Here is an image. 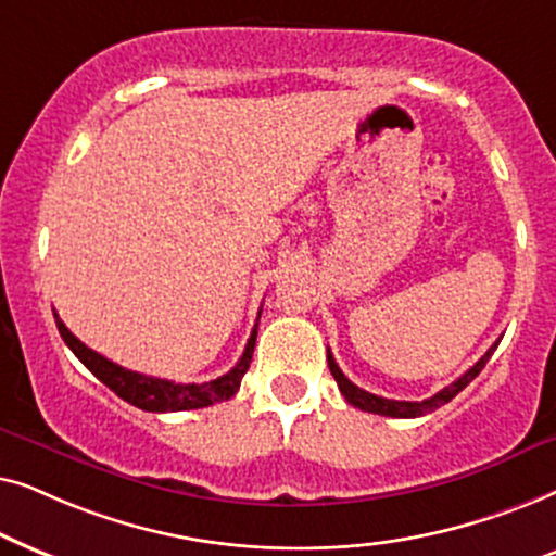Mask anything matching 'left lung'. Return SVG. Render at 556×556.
<instances>
[{"mask_svg":"<svg viewBox=\"0 0 556 556\" xmlns=\"http://www.w3.org/2000/svg\"><path fill=\"white\" fill-rule=\"evenodd\" d=\"M495 348H498V340H495V343H493L491 348H488L483 358H480L478 364L472 366V368H468V371H465V374L460 376V379L453 381V383H450V387H445L442 391H438V394H434V396L425 399V402H396V399H383V396L368 394V391H364V389L355 387L353 381H348V376H345L343 371H340L338 364H336V358H332V353H330V351H328V366H330L332 379L338 381L340 394L345 396V402H348V404L358 406V409H364V412L381 414V417L412 419V417H425V414L434 412V409H440L442 404H447L450 399H455L457 394H460V391H463L465 387H468V383H470L472 379H476V376H478L480 371H483L485 364H488V358H491Z\"/></svg>","mask_w":556,"mask_h":556,"instance_id":"1","label":"left lung"}]
</instances>
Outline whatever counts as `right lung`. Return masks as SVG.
Instances as JSON below:
<instances>
[{"mask_svg": "<svg viewBox=\"0 0 556 556\" xmlns=\"http://www.w3.org/2000/svg\"><path fill=\"white\" fill-rule=\"evenodd\" d=\"M55 325L58 330H61V338L65 340V345L76 353V358L96 376V379L106 383V387L114 391L116 396H122L124 402L135 404L137 409H144V412L203 409V406L226 402V399H231L236 391H239L241 379L243 374L249 371L251 355H254V345H256V325H254V330H251V338L247 343V351H243L239 364H236L231 371L205 383H175L167 379H154V376L129 371V368L103 358L101 353H96L88 345L80 343V340L65 328L58 315H55Z\"/></svg>", "mask_w": 556, "mask_h": 556, "instance_id": "add662e5", "label": "right lung"}]
</instances>
